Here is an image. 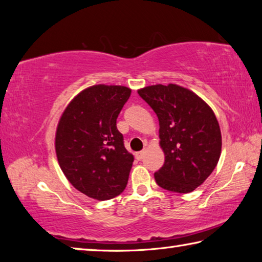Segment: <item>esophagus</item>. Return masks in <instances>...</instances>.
Masks as SVG:
<instances>
[{"instance_id": "1", "label": "esophagus", "mask_w": 262, "mask_h": 262, "mask_svg": "<svg viewBox=\"0 0 262 262\" xmlns=\"http://www.w3.org/2000/svg\"><path fill=\"white\" fill-rule=\"evenodd\" d=\"M144 154H145L144 150H142V151L136 152V154H135V157H136V159H139V161H141V159L144 157Z\"/></svg>"}]
</instances>
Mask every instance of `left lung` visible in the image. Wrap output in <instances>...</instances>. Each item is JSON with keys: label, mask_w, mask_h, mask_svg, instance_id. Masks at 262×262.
I'll use <instances>...</instances> for the list:
<instances>
[{"label": "left lung", "mask_w": 262, "mask_h": 262, "mask_svg": "<svg viewBox=\"0 0 262 262\" xmlns=\"http://www.w3.org/2000/svg\"><path fill=\"white\" fill-rule=\"evenodd\" d=\"M137 92L159 121L165 162L155 180L171 192H193L211 174L221 156L222 135L214 112L193 91L177 84H156Z\"/></svg>", "instance_id": "left-lung-1"}]
</instances>
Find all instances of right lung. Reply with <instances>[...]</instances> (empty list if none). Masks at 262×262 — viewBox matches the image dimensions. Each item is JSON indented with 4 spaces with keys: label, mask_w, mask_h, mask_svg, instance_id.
<instances>
[{
    "label": "right lung",
    "mask_w": 262,
    "mask_h": 262,
    "mask_svg": "<svg viewBox=\"0 0 262 262\" xmlns=\"http://www.w3.org/2000/svg\"><path fill=\"white\" fill-rule=\"evenodd\" d=\"M122 85L98 84L74 97L55 133V151L66 178L79 192L98 201L123 192L134 156L123 145L117 118L130 97Z\"/></svg>",
    "instance_id": "obj_1"
}]
</instances>
